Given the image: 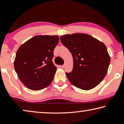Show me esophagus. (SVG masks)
Masks as SVG:
<instances>
[{"label":"esophagus","mask_w":124,"mask_h":124,"mask_svg":"<svg viewBox=\"0 0 124 124\" xmlns=\"http://www.w3.org/2000/svg\"><path fill=\"white\" fill-rule=\"evenodd\" d=\"M60 68H62V69H63V68H65V65H61L60 66Z\"/></svg>","instance_id":"34e87169"}]
</instances>
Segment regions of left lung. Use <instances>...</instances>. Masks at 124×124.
Listing matches in <instances>:
<instances>
[{
  "label": "left lung",
  "instance_id": "left-lung-1",
  "mask_svg": "<svg viewBox=\"0 0 124 124\" xmlns=\"http://www.w3.org/2000/svg\"><path fill=\"white\" fill-rule=\"evenodd\" d=\"M60 40L73 57V70L65 73L70 83L82 90L96 87L105 77L110 62L105 45L84 33L64 35Z\"/></svg>",
  "mask_w": 124,
  "mask_h": 124
}]
</instances>
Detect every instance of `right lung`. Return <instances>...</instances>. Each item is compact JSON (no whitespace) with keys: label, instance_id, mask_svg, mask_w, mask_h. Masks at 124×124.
<instances>
[{"label":"right lung","instance_id":"1","mask_svg":"<svg viewBox=\"0 0 124 124\" xmlns=\"http://www.w3.org/2000/svg\"><path fill=\"white\" fill-rule=\"evenodd\" d=\"M58 35H36L18 48L14 68L26 87L40 90L49 86L56 71L52 58L59 42Z\"/></svg>","mask_w":124,"mask_h":124}]
</instances>
